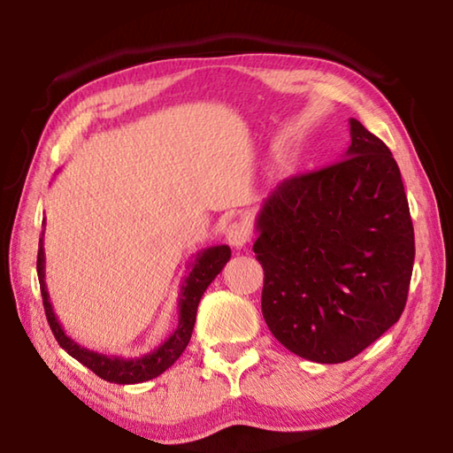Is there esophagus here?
<instances>
[{
	"mask_svg": "<svg viewBox=\"0 0 453 453\" xmlns=\"http://www.w3.org/2000/svg\"><path fill=\"white\" fill-rule=\"evenodd\" d=\"M226 237L232 248H245V245L251 242V227L245 224V221H234V224L227 227Z\"/></svg>",
	"mask_w": 453,
	"mask_h": 453,
	"instance_id": "1",
	"label": "esophagus"
}]
</instances>
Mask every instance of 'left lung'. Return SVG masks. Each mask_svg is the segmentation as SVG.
<instances>
[{
	"label": "left lung",
	"instance_id": "obj_1",
	"mask_svg": "<svg viewBox=\"0 0 453 453\" xmlns=\"http://www.w3.org/2000/svg\"><path fill=\"white\" fill-rule=\"evenodd\" d=\"M349 135L343 159L283 180L256 219L265 324L318 364L348 362L400 319L416 257L392 151L354 118Z\"/></svg>",
	"mask_w": 453,
	"mask_h": 453
}]
</instances>
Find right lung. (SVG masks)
Segmentation results:
<instances>
[{
	"label": "right lung",
	"instance_id": "add662e5",
	"mask_svg": "<svg viewBox=\"0 0 453 453\" xmlns=\"http://www.w3.org/2000/svg\"><path fill=\"white\" fill-rule=\"evenodd\" d=\"M45 226V219H43ZM232 257V250L227 245H213V248H205L197 251L194 259L188 264V273L183 275L180 294H178V327L173 334L167 337L162 346L156 348L150 354L137 356V357H121V356H107L99 354V351L88 349L80 346L78 342L72 340L70 335L64 332V327L56 318V311L51 308L48 286H45V251H43V232L40 237V250H37V278H40V289L43 297V310L48 324L51 327L53 335L61 348L67 354L78 359L80 364L89 367L91 372L105 381L111 383H142L157 378L164 373L167 367H172L175 359H178L183 349L188 348L191 332L196 326V313L199 300H202L203 291L208 289L210 283L216 280V275L224 270V265Z\"/></svg>",
	"mask_w": 453,
	"mask_h": 453
}]
</instances>
